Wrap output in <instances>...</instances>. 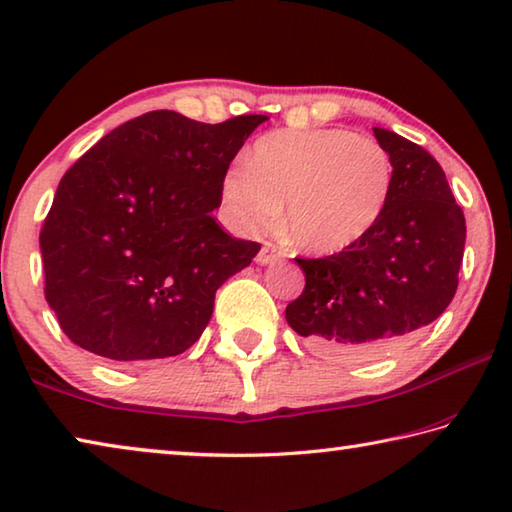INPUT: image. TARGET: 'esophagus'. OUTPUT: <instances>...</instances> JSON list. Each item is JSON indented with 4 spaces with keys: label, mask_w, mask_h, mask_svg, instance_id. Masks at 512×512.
Instances as JSON below:
<instances>
[{
    "label": "esophagus",
    "mask_w": 512,
    "mask_h": 512,
    "mask_svg": "<svg viewBox=\"0 0 512 512\" xmlns=\"http://www.w3.org/2000/svg\"><path fill=\"white\" fill-rule=\"evenodd\" d=\"M279 258H281V249H279L277 245H272V242H265V245L261 247V251H258V256H256V263L267 265V263H274V261H279Z\"/></svg>",
    "instance_id": "34e87169"
}]
</instances>
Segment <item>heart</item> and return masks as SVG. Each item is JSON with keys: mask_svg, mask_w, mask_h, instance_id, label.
I'll return each mask as SVG.
<instances>
[{"mask_svg": "<svg viewBox=\"0 0 512 512\" xmlns=\"http://www.w3.org/2000/svg\"><path fill=\"white\" fill-rule=\"evenodd\" d=\"M393 162L371 135L345 128L272 130L222 180V199L247 229H267L283 206V233L311 254L359 245L380 222Z\"/></svg>", "mask_w": 512, "mask_h": 512, "instance_id": "1", "label": "heart"}]
</instances>
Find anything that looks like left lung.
Segmentation results:
<instances>
[{"mask_svg": "<svg viewBox=\"0 0 512 512\" xmlns=\"http://www.w3.org/2000/svg\"><path fill=\"white\" fill-rule=\"evenodd\" d=\"M393 162L387 210L359 245L295 258L306 286L286 320L327 357L382 355L451 304L465 254V215L426 148L373 128Z\"/></svg>", "mask_w": 512, "mask_h": 512, "instance_id": "left-lung-1", "label": "left lung"}]
</instances>
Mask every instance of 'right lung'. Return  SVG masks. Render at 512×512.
Here are the masks:
<instances>
[{
  "label": "right lung",
  "instance_id": "add662e5",
  "mask_svg": "<svg viewBox=\"0 0 512 512\" xmlns=\"http://www.w3.org/2000/svg\"><path fill=\"white\" fill-rule=\"evenodd\" d=\"M263 114L224 123L157 109L70 167L41 229L45 300L64 334L114 361L174 357L199 341L222 283L261 245L212 210Z\"/></svg>",
  "mask_w": 512,
  "mask_h": 512
}]
</instances>
